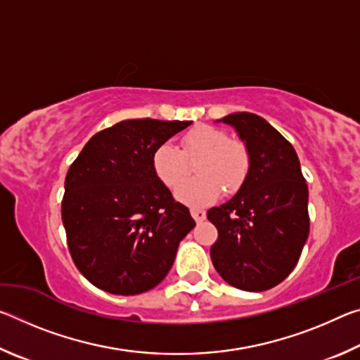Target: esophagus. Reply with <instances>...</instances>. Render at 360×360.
<instances>
[{
    "label": "esophagus",
    "instance_id": "esophagus-1",
    "mask_svg": "<svg viewBox=\"0 0 360 360\" xmlns=\"http://www.w3.org/2000/svg\"><path fill=\"white\" fill-rule=\"evenodd\" d=\"M191 214L197 222H202L206 219V212L200 208H191Z\"/></svg>",
    "mask_w": 360,
    "mask_h": 360
}]
</instances>
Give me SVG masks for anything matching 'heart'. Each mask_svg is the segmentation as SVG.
Here are the masks:
<instances>
[{"mask_svg": "<svg viewBox=\"0 0 360 360\" xmlns=\"http://www.w3.org/2000/svg\"><path fill=\"white\" fill-rule=\"evenodd\" d=\"M200 157L195 171L198 179L181 181L186 177L188 160ZM249 152L240 141L230 139L229 133L216 127L202 125L186 133L181 139V149L165 143L152 154V168L158 179L168 188H176V198L186 205H206L214 202L224 187L229 193L238 191L249 172Z\"/></svg>", "mask_w": 360, "mask_h": 360, "instance_id": "b5f03b06", "label": "heart"}]
</instances>
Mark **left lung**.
Wrapping results in <instances>:
<instances>
[{
    "mask_svg": "<svg viewBox=\"0 0 360 360\" xmlns=\"http://www.w3.org/2000/svg\"><path fill=\"white\" fill-rule=\"evenodd\" d=\"M249 152V172L229 202L208 211L219 231L212 265L225 283L248 292L275 288L294 270L308 240V186L292 144L252 112L219 119Z\"/></svg>",
    "mask_w": 360,
    "mask_h": 360,
    "instance_id": "1",
    "label": "left lung"
}]
</instances>
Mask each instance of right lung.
<instances>
[{"label": "right lung", "instance_id": "right-lung-1", "mask_svg": "<svg viewBox=\"0 0 360 360\" xmlns=\"http://www.w3.org/2000/svg\"><path fill=\"white\" fill-rule=\"evenodd\" d=\"M191 120L130 119L89 139L65 179L62 221L77 270L101 290L136 295L172 268L195 227L152 168V154Z\"/></svg>", "mask_w": 360, "mask_h": 360}]
</instances>
